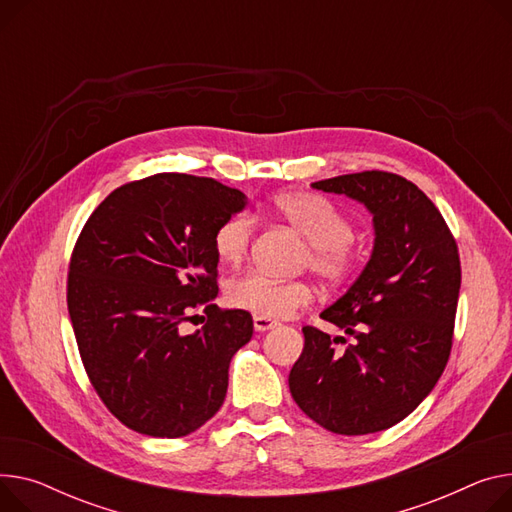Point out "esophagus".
I'll list each match as a JSON object with an SVG mask.
<instances>
[{
    "mask_svg": "<svg viewBox=\"0 0 512 512\" xmlns=\"http://www.w3.org/2000/svg\"><path fill=\"white\" fill-rule=\"evenodd\" d=\"M253 327H255V331H269V329L278 327V321H271V319H267V317L255 315V317H253Z\"/></svg>",
    "mask_w": 512,
    "mask_h": 512,
    "instance_id": "esophagus-1",
    "label": "esophagus"
}]
</instances>
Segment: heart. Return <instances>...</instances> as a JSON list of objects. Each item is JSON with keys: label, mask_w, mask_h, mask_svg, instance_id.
Listing matches in <instances>:
<instances>
[{"label": "heart", "mask_w": 512, "mask_h": 512, "mask_svg": "<svg viewBox=\"0 0 512 512\" xmlns=\"http://www.w3.org/2000/svg\"><path fill=\"white\" fill-rule=\"evenodd\" d=\"M271 208L309 241V261L317 276L327 282H342L354 267L352 224L337 206L317 193L282 191L271 199ZM255 218L247 212L226 218L214 232V251L226 265H238L253 241ZM228 300L236 309L267 319L290 317L300 306L309 304L313 290L298 280H274L251 274L230 282Z\"/></svg>", "instance_id": "heart-1"}]
</instances>
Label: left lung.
I'll list each match as a JSON object with an SVG mask.
<instances>
[{
  "label": "left lung",
  "instance_id": "1",
  "mask_svg": "<svg viewBox=\"0 0 512 512\" xmlns=\"http://www.w3.org/2000/svg\"><path fill=\"white\" fill-rule=\"evenodd\" d=\"M311 187L362 203L374 243L356 282L321 313L354 344L339 354L327 333L302 327L290 393L329 432H381L410 416L447 366L461 288L457 243L424 191L399 175L366 170Z\"/></svg>",
  "mask_w": 512,
  "mask_h": 512
}]
</instances>
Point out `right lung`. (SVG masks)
<instances>
[{"mask_svg": "<svg viewBox=\"0 0 512 512\" xmlns=\"http://www.w3.org/2000/svg\"><path fill=\"white\" fill-rule=\"evenodd\" d=\"M247 195L208 177L160 173L115 189L88 218L70 263L67 309L88 377L127 428L179 438L224 403L247 311H220L214 232ZM203 305L209 323L180 325Z\"/></svg>", "mask_w": 512, "mask_h": 512, "instance_id": "right-lung-1", "label": "right lung"}]
</instances>
